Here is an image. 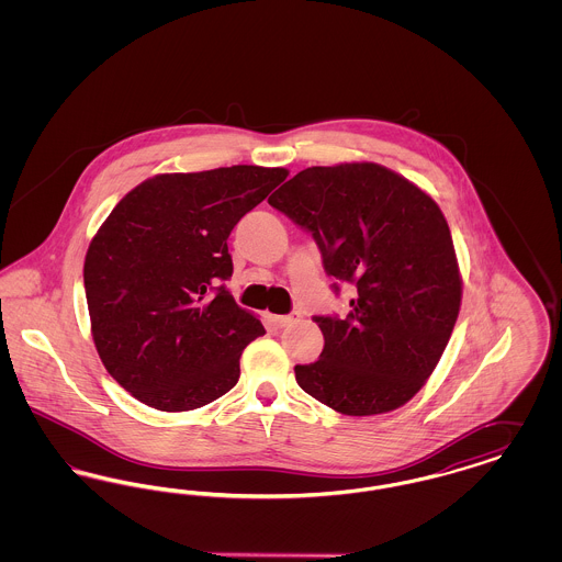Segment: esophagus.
<instances>
[{
    "label": "esophagus",
    "mask_w": 562,
    "mask_h": 562,
    "mask_svg": "<svg viewBox=\"0 0 562 562\" xmlns=\"http://www.w3.org/2000/svg\"><path fill=\"white\" fill-rule=\"evenodd\" d=\"M269 321L273 322L278 328H282V326H286L289 322H293L294 316H278V314H271Z\"/></svg>",
    "instance_id": "1"
}]
</instances>
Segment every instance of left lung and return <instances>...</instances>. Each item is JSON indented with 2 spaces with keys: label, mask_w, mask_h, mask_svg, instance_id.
Returning <instances> with one entry per match:
<instances>
[{
  "label": "left lung",
  "mask_w": 562,
  "mask_h": 562,
  "mask_svg": "<svg viewBox=\"0 0 562 562\" xmlns=\"http://www.w3.org/2000/svg\"><path fill=\"white\" fill-rule=\"evenodd\" d=\"M268 202L312 232L326 273L356 286L344 321L314 318L324 349L294 367L301 390L349 417L406 404L461 307L453 238L434 198L381 164L346 161L301 170Z\"/></svg>",
  "instance_id": "obj_1"
}]
</instances>
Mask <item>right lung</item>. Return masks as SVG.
Listing matches in <instances>:
<instances>
[{
  "mask_svg": "<svg viewBox=\"0 0 562 562\" xmlns=\"http://www.w3.org/2000/svg\"><path fill=\"white\" fill-rule=\"evenodd\" d=\"M286 177L246 164L156 175L99 227L83 261L90 330L136 401L181 413L238 383L241 351L266 328L221 284L234 271L227 238Z\"/></svg>",
  "mask_w": 562,
  "mask_h": 562,
  "instance_id": "obj_1",
  "label": "right lung"
}]
</instances>
